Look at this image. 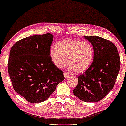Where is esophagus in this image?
<instances>
[{"label":"esophagus","mask_w":126,"mask_h":126,"mask_svg":"<svg viewBox=\"0 0 126 126\" xmlns=\"http://www.w3.org/2000/svg\"><path fill=\"white\" fill-rule=\"evenodd\" d=\"M64 77H65V79H68V78H69V75L68 73H64Z\"/></svg>","instance_id":"obj_1"}]
</instances>
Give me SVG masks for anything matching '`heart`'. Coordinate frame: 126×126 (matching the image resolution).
Listing matches in <instances>:
<instances>
[{
  "instance_id": "obj_1",
  "label": "heart",
  "mask_w": 126,
  "mask_h": 126,
  "mask_svg": "<svg viewBox=\"0 0 126 126\" xmlns=\"http://www.w3.org/2000/svg\"><path fill=\"white\" fill-rule=\"evenodd\" d=\"M49 54L58 68L64 67L68 62L69 70L79 74L84 72L91 65L94 49L87 42L65 39L59 41L57 47H51Z\"/></svg>"
}]
</instances>
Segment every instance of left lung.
<instances>
[{"mask_svg": "<svg viewBox=\"0 0 126 126\" xmlns=\"http://www.w3.org/2000/svg\"><path fill=\"white\" fill-rule=\"evenodd\" d=\"M84 37L93 45L94 56L89 68L77 77L73 93L82 101L97 102L113 89L120 69V58L111 41L97 36Z\"/></svg>", "mask_w": 126, "mask_h": 126, "instance_id": "1", "label": "left lung"}]
</instances>
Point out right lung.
Listing matches in <instances>:
<instances>
[{
	"label": "right lung",
	"mask_w": 126,
	"mask_h": 126,
	"mask_svg": "<svg viewBox=\"0 0 126 126\" xmlns=\"http://www.w3.org/2000/svg\"><path fill=\"white\" fill-rule=\"evenodd\" d=\"M53 37L51 33L25 37L10 51L8 70L13 89L31 103L45 101L65 79L49 54Z\"/></svg>",
	"instance_id": "right-lung-1"
}]
</instances>
